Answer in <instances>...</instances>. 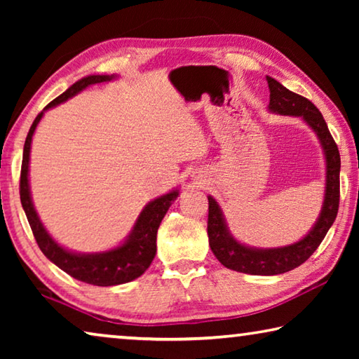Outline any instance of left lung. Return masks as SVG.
<instances>
[{"label": "left lung", "instance_id": "left-lung-1", "mask_svg": "<svg viewBox=\"0 0 359 359\" xmlns=\"http://www.w3.org/2000/svg\"><path fill=\"white\" fill-rule=\"evenodd\" d=\"M269 85V109L272 112L282 115H296L302 117L317 133L326 156V193L323 208L317 223L306 238L293 245L280 248H250L239 244L229 234L224 223L220 205L212 196H209V218H208V236L210 250L217 259L228 269L244 272L253 276H277L288 272L301 266L304 261L312 257L321 241L325 239L331 224L337 217L339 198H340V155L337 144L334 141L323 115L312 101L304 96L290 92L276 79L267 77Z\"/></svg>", "mask_w": 359, "mask_h": 359}]
</instances>
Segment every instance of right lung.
<instances>
[{
  "mask_svg": "<svg viewBox=\"0 0 359 359\" xmlns=\"http://www.w3.org/2000/svg\"><path fill=\"white\" fill-rule=\"evenodd\" d=\"M114 76H88L83 77L81 81L66 90L58 98L44 107V111L53 106L60 104V102L66 101L71 96L82 92L88 85L101 83L106 81H111ZM41 112L38 117L34 118L32 128H29L25 147H23V160H22V171H20V201L22 208L25 210L29 226H32L33 236L41 252L57 264L60 269L65 271L66 274L77 278V280L96 285V287H112V285H120L135 280V278L141 277L151 261L155 258L156 253V233L160 228V223L163 217L166 215L169 205L177 198L179 191L174 190L171 193L165 194V196L156 198L155 201L149 203L145 205L144 210L139 215L137 222L133 228L131 234L123 245H120L114 250L102 252V253H93V255H81L72 253L65 250L60 247L55 241H53L46 228L42 226L38 214L33 208L32 196H29V187H28V163H29V149H32V137L33 133L38 126L39 120L42 117Z\"/></svg>",
  "mask_w": 359,
  "mask_h": 359,
  "instance_id": "obj_1",
  "label": "right lung"
}]
</instances>
